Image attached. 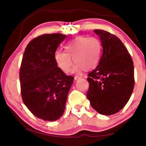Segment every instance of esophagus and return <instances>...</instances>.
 I'll return each mask as SVG.
<instances>
[{
    "label": "esophagus",
    "instance_id": "34e87169",
    "mask_svg": "<svg viewBox=\"0 0 146 146\" xmlns=\"http://www.w3.org/2000/svg\"><path fill=\"white\" fill-rule=\"evenodd\" d=\"M82 78V76H75V78H74V79H75V80H78V79H80Z\"/></svg>",
    "mask_w": 146,
    "mask_h": 146
}]
</instances>
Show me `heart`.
Segmentation results:
<instances>
[{
    "label": "heart",
    "instance_id": "heart-1",
    "mask_svg": "<svg viewBox=\"0 0 146 146\" xmlns=\"http://www.w3.org/2000/svg\"><path fill=\"white\" fill-rule=\"evenodd\" d=\"M102 43L96 36H79L64 46L65 52L56 51L55 59L60 70L70 72L73 62L76 64L73 71L78 73L84 70L90 71L97 66L102 53Z\"/></svg>",
    "mask_w": 146,
    "mask_h": 146
}]
</instances>
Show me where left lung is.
<instances>
[{
    "label": "left lung",
    "instance_id": "obj_1",
    "mask_svg": "<svg viewBox=\"0 0 146 146\" xmlns=\"http://www.w3.org/2000/svg\"><path fill=\"white\" fill-rule=\"evenodd\" d=\"M102 43L103 53L97 67L88 74L87 98L94 110L111 115L127 103L134 88V66L127 49L117 36L95 29Z\"/></svg>",
    "mask_w": 146,
    "mask_h": 146
}]
</instances>
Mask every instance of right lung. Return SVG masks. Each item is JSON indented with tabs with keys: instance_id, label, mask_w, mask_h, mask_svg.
<instances>
[{
	"instance_id": "obj_1",
	"label": "right lung",
	"mask_w": 146,
	"mask_h": 146,
	"mask_svg": "<svg viewBox=\"0 0 146 146\" xmlns=\"http://www.w3.org/2000/svg\"><path fill=\"white\" fill-rule=\"evenodd\" d=\"M66 35L44 34L30 41L23 54L20 69L24 104L38 118L55 121L64 114L73 77L57 67L56 48Z\"/></svg>"
}]
</instances>
